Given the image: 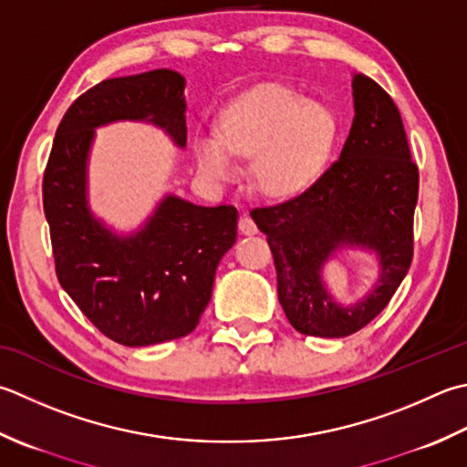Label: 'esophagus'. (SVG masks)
<instances>
[{"mask_svg": "<svg viewBox=\"0 0 467 467\" xmlns=\"http://www.w3.org/2000/svg\"><path fill=\"white\" fill-rule=\"evenodd\" d=\"M239 231L246 236H253V234L259 233V228H257V224L253 223L251 216L244 214V216H241V221H239Z\"/></svg>", "mask_w": 467, "mask_h": 467, "instance_id": "esophagus-1", "label": "esophagus"}]
</instances>
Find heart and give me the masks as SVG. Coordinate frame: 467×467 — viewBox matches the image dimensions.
Returning a JSON list of instances; mask_svg holds the SVG:
<instances>
[{
    "instance_id": "1",
    "label": "heart",
    "mask_w": 467,
    "mask_h": 467,
    "mask_svg": "<svg viewBox=\"0 0 467 467\" xmlns=\"http://www.w3.org/2000/svg\"><path fill=\"white\" fill-rule=\"evenodd\" d=\"M340 121L334 109L281 82L244 90L221 113V133L194 140L198 170L213 182L241 176L239 158H254L263 192L294 198L314 188L330 168Z\"/></svg>"
}]
</instances>
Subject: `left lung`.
I'll return each instance as SVG.
<instances>
[{"label":"left lung","instance_id":"8db88e82","mask_svg":"<svg viewBox=\"0 0 467 467\" xmlns=\"http://www.w3.org/2000/svg\"><path fill=\"white\" fill-rule=\"evenodd\" d=\"M354 121L334 166L304 194L251 216L267 234L277 269V296L299 334L344 337L387 307L413 259L419 171L410 161L403 119L370 77L352 75ZM342 252L370 258L378 273L352 305L323 279Z\"/></svg>","mask_w":467,"mask_h":467}]
</instances>
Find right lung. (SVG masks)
<instances>
[{
    "label": "right lung",
    "mask_w": 467,
    "mask_h": 467,
    "mask_svg": "<svg viewBox=\"0 0 467 467\" xmlns=\"http://www.w3.org/2000/svg\"><path fill=\"white\" fill-rule=\"evenodd\" d=\"M186 78L160 68L107 78L68 107L44 171V214L62 289L111 340L151 346L188 336L213 297L216 267L236 241L234 206L163 194L148 218L117 231L88 202L99 127L145 123L186 148Z\"/></svg>",
    "instance_id": "obj_1"
}]
</instances>
